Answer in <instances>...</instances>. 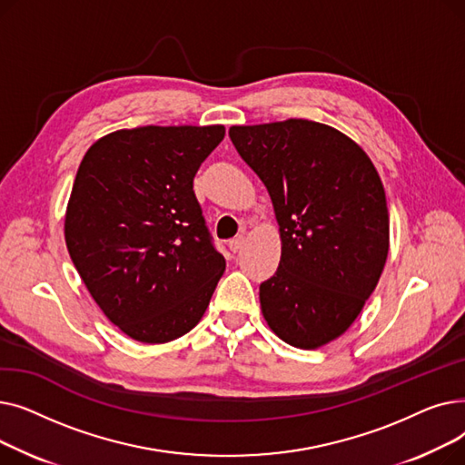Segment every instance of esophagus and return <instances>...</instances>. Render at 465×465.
<instances>
[{"label":"esophagus","mask_w":465,"mask_h":465,"mask_svg":"<svg viewBox=\"0 0 465 465\" xmlns=\"http://www.w3.org/2000/svg\"><path fill=\"white\" fill-rule=\"evenodd\" d=\"M242 245H245V237H235V239H232V241L228 242V247H230V251H232V252L241 251V249H242Z\"/></svg>","instance_id":"34e87169"}]
</instances>
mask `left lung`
<instances>
[{"instance_id": "left-lung-1", "label": "left lung", "mask_w": 465, "mask_h": 465, "mask_svg": "<svg viewBox=\"0 0 465 465\" xmlns=\"http://www.w3.org/2000/svg\"><path fill=\"white\" fill-rule=\"evenodd\" d=\"M230 139L279 224V270L260 284L263 319L284 343L321 349L352 326L384 270L382 181L356 141L314 120L232 126Z\"/></svg>"}]
</instances>
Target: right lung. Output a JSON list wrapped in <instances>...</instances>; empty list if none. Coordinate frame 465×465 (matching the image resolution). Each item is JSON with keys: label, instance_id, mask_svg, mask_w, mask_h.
Segmentation results:
<instances>
[{"label": "right lung", "instance_id": "1", "mask_svg": "<svg viewBox=\"0 0 465 465\" xmlns=\"http://www.w3.org/2000/svg\"><path fill=\"white\" fill-rule=\"evenodd\" d=\"M224 134L223 124L116 130L79 165L64 220L69 256L97 307L139 343L188 333L226 270L192 186Z\"/></svg>", "mask_w": 465, "mask_h": 465}]
</instances>
